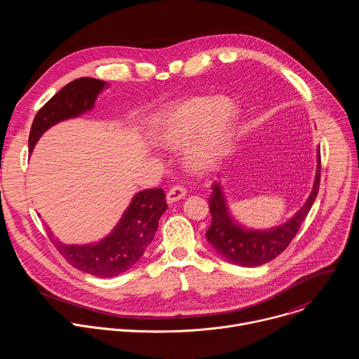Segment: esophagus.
<instances>
[{
    "label": "esophagus",
    "instance_id": "esophagus-1",
    "mask_svg": "<svg viewBox=\"0 0 359 359\" xmlns=\"http://www.w3.org/2000/svg\"><path fill=\"white\" fill-rule=\"evenodd\" d=\"M184 196H186V189H184L183 186H180V184H176V186H173V187L168 191L166 198H168L169 203H175V201L183 198Z\"/></svg>",
    "mask_w": 359,
    "mask_h": 359
}]
</instances>
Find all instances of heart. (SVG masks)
I'll use <instances>...</instances> for the list:
<instances>
[{
	"label": "heart",
	"instance_id": "b5f03b06",
	"mask_svg": "<svg viewBox=\"0 0 359 359\" xmlns=\"http://www.w3.org/2000/svg\"><path fill=\"white\" fill-rule=\"evenodd\" d=\"M237 108L227 96H193L169 107L151 121L158 140L186 149V162L194 169L212 165L223 151L234 126Z\"/></svg>",
	"mask_w": 359,
	"mask_h": 359
}]
</instances>
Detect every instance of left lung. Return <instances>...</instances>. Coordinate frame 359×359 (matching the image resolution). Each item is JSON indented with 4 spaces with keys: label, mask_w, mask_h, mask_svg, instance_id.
Returning <instances> with one entry per match:
<instances>
[{
    "label": "left lung",
    "mask_w": 359,
    "mask_h": 359,
    "mask_svg": "<svg viewBox=\"0 0 359 359\" xmlns=\"http://www.w3.org/2000/svg\"><path fill=\"white\" fill-rule=\"evenodd\" d=\"M321 177V155L318 151V168L314 189L302 209L281 227L269 231H251L238 227L229 216L227 206L220 186H212L213 193L209 198L212 224L206 231L209 243L226 260L247 267H257L280 255L298 233L302 222L313 208L318 194Z\"/></svg>",
    "instance_id": "1"
}]
</instances>
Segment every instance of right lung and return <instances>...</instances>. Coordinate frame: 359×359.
<instances>
[{
	"instance_id": "obj_1",
	"label": "right lung",
	"mask_w": 359,
	"mask_h": 359,
	"mask_svg": "<svg viewBox=\"0 0 359 359\" xmlns=\"http://www.w3.org/2000/svg\"><path fill=\"white\" fill-rule=\"evenodd\" d=\"M105 86H108L105 81L78 78L50 97L34 118L28 139L29 151L48 128L92 109L97 93ZM166 209L165 191L162 189H147L133 197L112 234L100 243L68 245L53 238L50 231L48 234L62 257L76 270L96 277H115L139 262L155 237L159 220Z\"/></svg>"
}]
</instances>
